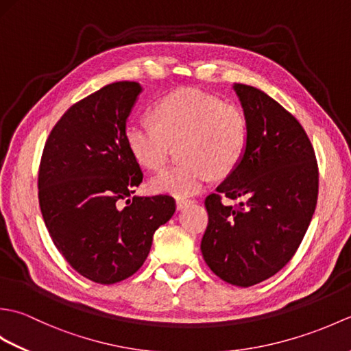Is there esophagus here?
<instances>
[{
    "instance_id": "obj_1",
    "label": "esophagus",
    "mask_w": 351,
    "mask_h": 351,
    "mask_svg": "<svg viewBox=\"0 0 351 351\" xmlns=\"http://www.w3.org/2000/svg\"><path fill=\"white\" fill-rule=\"evenodd\" d=\"M190 204H193L191 199H184V197H178V199H176L178 210H182L184 206H187V205H190Z\"/></svg>"
}]
</instances>
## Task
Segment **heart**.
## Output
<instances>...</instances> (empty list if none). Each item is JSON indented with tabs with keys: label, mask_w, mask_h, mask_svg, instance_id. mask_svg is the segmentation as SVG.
<instances>
[{
	"label": "heart",
	"mask_w": 351,
	"mask_h": 351,
	"mask_svg": "<svg viewBox=\"0 0 351 351\" xmlns=\"http://www.w3.org/2000/svg\"><path fill=\"white\" fill-rule=\"evenodd\" d=\"M154 121L131 119L125 126L130 152L141 166L158 170L171 146L180 145L182 162L154 176L155 193L185 197L200 191L210 180L225 178L241 161L247 145V121L232 104L195 88L171 92L155 104Z\"/></svg>",
	"instance_id": "heart-1"
}]
</instances>
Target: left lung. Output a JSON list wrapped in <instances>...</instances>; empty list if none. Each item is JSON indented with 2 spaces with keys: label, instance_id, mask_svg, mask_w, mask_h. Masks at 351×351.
<instances>
[{
  "label": "left lung",
  "instance_id": "1",
  "mask_svg": "<svg viewBox=\"0 0 351 351\" xmlns=\"http://www.w3.org/2000/svg\"><path fill=\"white\" fill-rule=\"evenodd\" d=\"M247 121L241 161L205 199L208 226L200 250L230 285L271 278L299 249L318 197V164L297 119L256 87L235 84ZM223 197L241 199L237 206Z\"/></svg>",
  "mask_w": 351,
  "mask_h": 351
}]
</instances>
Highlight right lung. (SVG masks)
<instances>
[{
	"instance_id": "obj_1",
	"label": "right lung",
	"mask_w": 351,
	"mask_h": 351,
	"mask_svg": "<svg viewBox=\"0 0 351 351\" xmlns=\"http://www.w3.org/2000/svg\"><path fill=\"white\" fill-rule=\"evenodd\" d=\"M140 92L136 81H117L73 104L51 130L39 166V205L57 250L104 285L143 265L154 232L176 210L169 195L129 200L143 181L125 140Z\"/></svg>"
}]
</instances>
